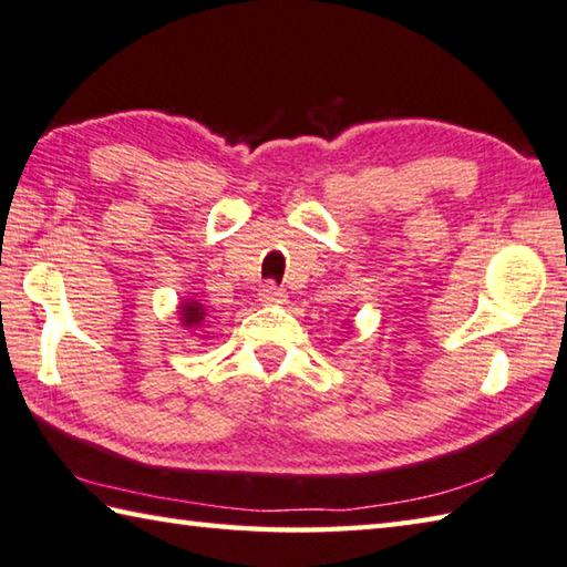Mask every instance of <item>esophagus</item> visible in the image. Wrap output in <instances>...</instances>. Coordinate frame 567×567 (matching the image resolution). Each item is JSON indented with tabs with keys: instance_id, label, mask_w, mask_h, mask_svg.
<instances>
[{
	"instance_id": "esophagus-1",
	"label": "esophagus",
	"mask_w": 567,
	"mask_h": 567,
	"mask_svg": "<svg viewBox=\"0 0 567 567\" xmlns=\"http://www.w3.org/2000/svg\"><path fill=\"white\" fill-rule=\"evenodd\" d=\"M284 288L279 286V284H274V281H266L261 288H259V298H261V303H279V301H284Z\"/></svg>"
}]
</instances>
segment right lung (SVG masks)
Listing matches in <instances>:
<instances>
[{"label":"right lung","instance_id":"obj_1","mask_svg":"<svg viewBox=\"0 0 567 567\" xmlns=\"http://www.w3.org/2000/svg\"><path fill=\"white\" fill-rule=\"evenodd\" d=\"M179 316H183L185 326H199L202 318H205V308H202L199 303H187V306H183Z\"/></svg>","mask_w":567,"mask_h":567}]
</instances>
